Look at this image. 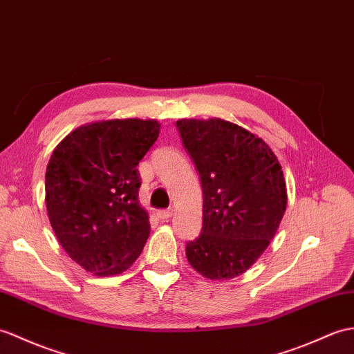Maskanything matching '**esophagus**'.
Wrapping results in <instances>:
<instances>
[{
	"label": "esophagus",
	"mask_w": 354,
	"mask_h": 354,
	"mask_svg": "<svg viewBox=\"0 0 354 354\" xmlns=\"http://www.w3.org/2000/svg\"><path fill=\"white\" fill-rule=\"evenodd\" d=\"M157 216H158L160 220L166 221V220H169V218L171 217V209H160V211L157 212Z\"/></svg>",
	"instance_id": "esophagus-1"
}]
</instances>
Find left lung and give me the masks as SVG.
Here are the masks:
<instances>
[{
  "instance_id": "obj_1",
  "label": "left lung",
  "mask_w": 354,
  "mask_h": 354,
  "mask_svg": "<svg viewBox=\"0 0 354 354\" xmlns=\"http://www.w3.org/2000/svg\"><path fill=\"white\" fill-rule=\"evenodd\" d=\"M201 175V235L185 245L190 266L211 281L244 273L273 240L286 209V185L264 140L221 119L176 122Z\"/></svg>"
}]
</instances>
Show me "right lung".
I'll use <instances>...</instances> for the list:
<instances>
[{
	"mask_svg": "<svg viewBox=\"0 0 354 354\" xmlns=\"http://www.w3.org/2000/svg\"><path fill=\"white\" fill-rule=\"evenodd\" d=\"M157 120L114 119L72 131L55 147L45 201L57 240L95 276L128 270L151 225L138 203V162L160 136Z\"/></svg>",
	"mask_w": 354,
	"mask_h": 354,
	"instance_id": "add662e5",
	"label": "right lung"
}]
</instances>
